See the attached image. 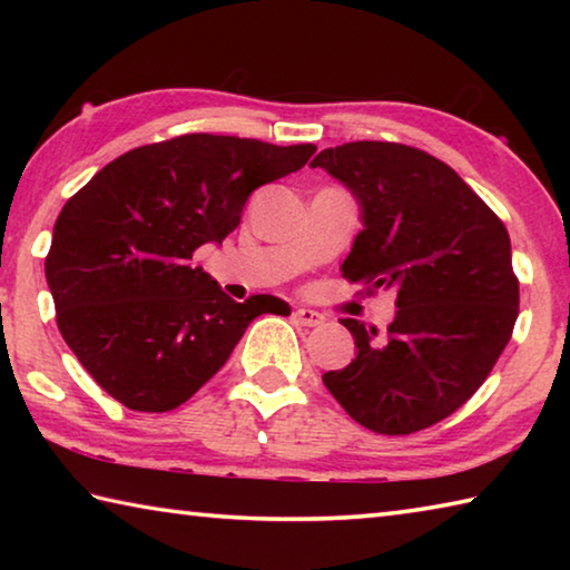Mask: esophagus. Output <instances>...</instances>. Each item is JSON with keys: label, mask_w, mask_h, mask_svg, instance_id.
<instances>
[{"label": "esophagus", "mask_w": 570, "mask_h": 570, "mask_svg": "<svg viewBox=\"0 0 570 570\" xmlns=\"http://www.w3.org/2000/svg\"><path fill=\"white\" fill-rule=\"evenodd\" d=\"M294 320L298 322V324H304V326H320V324H324V314H320V312H314V308H296L294 312Z\"/></svg>", "instance_id": "1"}]
</instances>
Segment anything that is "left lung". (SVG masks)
<instances>
[{
  "label": "left lung",
  "instance_id": "8db88e82",
  "mask_svg": "<svg viewBox=\"0 0 570 570\" xmlns=\"http://www.w3.org/2000/svg\"><path fill=\"white\" fill-rule=\"evenodd\" d=\"M312 168L362 208L342 276L397 292L384 334L342 320L356 356L324 374L326 390L380 435L432 428L478 392L513 334L520 288L503 220L448 163L402 142H344Z\"/></svg>",
  "mask_w": 570,
  "mask_h": 570
}]
</instances>
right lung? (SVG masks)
Masks as SVG:
<instances>
[{
  "label": "right lung",
  "instance_id": "add662e5",
  "mask_svg": "<svg viewBox=\"0 0 570 570\" xmlns=\"http://www.w3.org/2000/svg\"><path fill=\"white\" fill-rule=\"evenodd\" d=\"M316 146L190 132L128 150L57 216L45 258L57 326L100 387L135 412H168L226 364L246 326L292 308L220 292L198 246L240 224L250 193L306 166Z\"/></svg>",
  "mask_w": 570,
  "mask_h": 570
}]
</instances>
